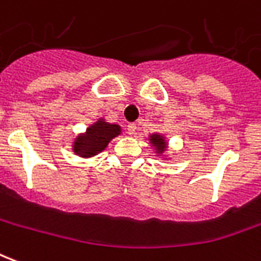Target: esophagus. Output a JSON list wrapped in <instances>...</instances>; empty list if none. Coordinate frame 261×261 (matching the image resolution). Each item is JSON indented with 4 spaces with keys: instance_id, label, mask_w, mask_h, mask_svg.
<instances>
[{
    "instance_id": "1",
    "label": "esophagus",
    "mask_w": 261,
    "mask_h": 261,
    "mask_svg": "<svg viewBox=\"0 0 261 261\" xmlns=\"http://www.w3.org/2000/svg\"><path fill=\"white\" fill-rule=\"evenodd\" d=\"M126 129H127V135H130V136H135V135H136V130H138V127H136L135 123H129Z\"/></svg>"
}]
</instances>
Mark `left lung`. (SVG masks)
<instances>
[{
	"mask_svg": "<svg viewBox=\"0 0 261 261\" xmlns=\"http://www.w3.org/2000/svg\"><path fill=\"white\" fill-rule=\"evenodd\" d=\"M149 143H150V146L154 147L156 156H164V153L167 150V139H166V136L160 134H151L149 136Z\"/></svg>",
	"mask_w": 261,
	"mask_h": 261,
	"instance_id": "left-lung-1",
	"label": "left lung"
}]
</instances>
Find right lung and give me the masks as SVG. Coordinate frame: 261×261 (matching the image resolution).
Listing matches in <instances>:
<instances>
[{
	"label": "right lung",
	"mask_w": 261,
	"mask_h": 261,
	"mask_svg": "<svg viewBox=\"0 0 261 261\" xmlns=\"http://www.w3.org/2000/svg\"><path fill=\"white\" fill-rule=\"evenodd\" d=\"M122 127L116 123H110L104 118H99L97 122L87 127L84 134H80L73 142L74 154L84 159L97 156L98 153L107 149L111 140L119 136Z\"/></svg>",
	"instance_id": "right-lung-1"
}]
</instances>
